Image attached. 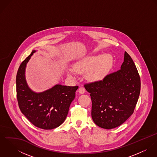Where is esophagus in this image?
<instances>
[{
  "mask_svg": "<svg viewBox=\"0 0 157 157\" xmlns=\"http://www.w3.org/2000/svg\"><path fill=\"white\" fill-rule=\"evenodd\" d=\"M85 90L84 88H83V87L79 88V89H78V92H79V94H83L85 93Z\"/></svg>",
  "mask_w": 157,
  "mask_h": 157,
  "instance_id": "esophagus-1",
  "label": "esophagus"
}]
</instances>
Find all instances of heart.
Listing matches in <instances>:
<instances>
[{
  "instance_id": "obj_1",
  "label": "heart",
  "mask_w": 157,
  "mask_h": 157,
  "mask_svg": "<svg viewBox=\"0 0 157 157\" xmlns=\"http://www.w3.org/2000/svg\"><path fill=\"white\" fill-rule=\"evenodd\" d=\"M113 59L110 54L97 55L86 57L78 62L75 66L76 71L80 73L87 72V78L93 82L102 80L112 68ZM75 71L70 69L68 75L74 76Z\"/></svg>"
}]
</instances>
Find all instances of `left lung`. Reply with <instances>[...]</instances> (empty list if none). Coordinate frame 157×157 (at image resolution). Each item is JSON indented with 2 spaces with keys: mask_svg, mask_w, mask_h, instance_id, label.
<instances>
[{
  "mask_svg": "<svg viewBox=\"0 0 157 157\" xmlns=\"http://www.w3.org/2000/svg\"><path fill=\"white\" fill-rule=\"evenodd\" d=\"M140 87L134 62L125 51L120 70L107 75L101 81L85 85L92 100L94 122L106 129L122 124L134 112Z\"/></svg>",
  "mask_w": 157,
  "mask_h": 157,
  "instance_id": "8db88e82",
  "label": "left lung"
}]
</instances>
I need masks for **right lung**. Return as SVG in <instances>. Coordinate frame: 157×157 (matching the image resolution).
<instances>
[{
    "label": "right lung",
    "instance_id": "add662e5",
    "mask_svg": "<svg viewBox=\"0 0 157 157\" xmlns=\"http://www.w3.org/2000/svg\"><path fill=\"white\" fill-rule=\"evenodd\" d=\"M36 50L25 59L16 75L17 98L23 114L35 126L52 129L60 126L67 117L71 102L78 86L56 85L41 92H36L28 86L25 78L27 63Z\"/></svg>",
    "mask_w": 157,
    "mask_h": 157
}]
</instances>
